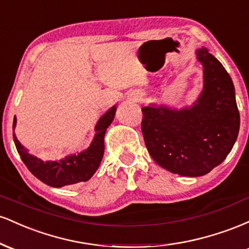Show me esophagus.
<instances>
[{"instance_id":"esophagus-1","label":"esophagus","mask_w":249,"mask_h":249,"mask_svg":"<svg viewBox=\"0 0 249 249\" xmlns=\"http://www.w3.org/2000/svg\"><path fill=\"white\" fill-rule=\"evenodd\" d=\"M127 99H128V101H131V102H139L142 99V95H141V93H138V92L130 93V96L127 97Z\"/></svg>"}]
</instances>
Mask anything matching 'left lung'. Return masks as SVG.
Wrapping results in <instances>:
<instances>
[{
	"label": "left lung",
	"mask_w": 249,
	"mask_h": 249,
	"mask_svg": "<svg viewBox=\"0 0 249 249\" xmlns=\"http://www.w3.org/2000/svg\"><path fill=\"white\" fill-rule=\"evenodd\" d=\"M204 87L191 107L151 103L142 108V131L153 160L184 177H201L225 160L238 138L235 89L222 64L206 48L196 51Z\"/></svg>",
	"instance_id": "1"
}]
</instances>
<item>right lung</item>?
Listing matches in <instances>:
<instances>
[{"instance_id": "add662e5", "label": "right lung", "mask_w": 249, "mask_h": 249, "mask_svg": "<svg viewBox=\"0 0 249 249\" xmlns=\"http://www.w3.org/2000/svg\"><path fill=\"white\" fill-rule=\"evenodd\" d=\"M116 105L110 107L97 122L92 142L88 148L64 157L59 160H43L28 152L15 134L16 117L13 123V138L22 161L37 179L53 187H63L88 181L101 165L104 154V137L116 115Z\"/></svg>"}]
</instances>
